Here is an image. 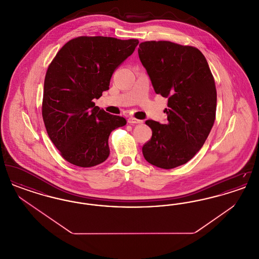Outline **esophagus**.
Masks as SVG:
<instances>
[{"mask_svg":"<svg viewBox=\"0 0 259 259\" xmlns=\"http://www.w3.org/2000/svg\"><path fill=\"white\" fill-rule=\"evenodd\" d=\"M127 121H128V123L130 124H143L144 123V121L143 120H139V119H136L134 117H129L128 119H127Z\"/></svg>","mask_w":259,"mask_h":259,"instance_id":"esophagus-1","label":"esophagus"}]
</instances>
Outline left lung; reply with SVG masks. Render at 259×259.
Instances as JSON below:
<instances>
[{
  "label": "left lung",
  "mask_w": 259,
  "mask_h": 259,
  "mask_svg": "<svg viewBox=\"0 0 259 259\" xmlns=\"http://www.w3.org/2000/svg\"><path fill=\"white\" fill-rule=\"evenodd\" d=\"M138 53L156 94L168 98L167 122L147 120L145 159L158 168L184 165L203 147L215 118L217 89L200 50L166 40L140 44Z\"/></svg>",
  "instance_id": "obj_1"
}]
</instances>
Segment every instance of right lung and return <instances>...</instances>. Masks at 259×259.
Returning a JSON list of instances; mask_svg holds the SVG:
<instances>
[{"mask_svg": "<svg viewBox=\"0 0 259 259\" xmlns=\"http://www.w3.org/2000/svg\"><path fill=\"white\" fill-rule=\"evenodd\" d=\"M139 40L78 37L69 40L49 66L45 78L42 118L62 157L78 167H93L110 155L111 131L126 124L95 106L109 89L114 70Z\"/></svg>", "mask_w": 259, "mask_h": 259, "instance_id": "right-lung-1", "label": "right lung"}]
</instances>
